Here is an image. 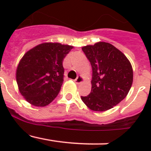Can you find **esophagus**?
<instances>
[{"mask_svg":"<svg viewBox=\"0 0 151 151\" xmlns=\"http://www.w3.org/2000/svg\"><path fill=\"white\" fill-rule=\"evenodd\" d=\"M84 78L82 76H78V77H77L76 79H75V82L77 84V85H79V84L82 83V82H84Z\"/></svg>","mask_w":151,"mask_h":151,"instance_id":"obj_1","label":"esophagus"}]
</instances>
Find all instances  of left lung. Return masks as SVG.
I'll use <instances>...</instances> for the list:
<instances>
[{"instance_id": "obj_1", "label": "left lung", "mask_w": 151, "mask_h": 151, "mask_svg": "<svg viewBox=\"0 0 151 151\" xmlns=\"http://www.w3.org/2000/svg\"><path fill=\"white\" fill-rule=\"evenodd\" d=\"M82 50L92 67L91 91L82 97L93 111L110 110L127 96L133 82V69L125 54L113 45L99 41Z\"/></svg>"}]
</instances>
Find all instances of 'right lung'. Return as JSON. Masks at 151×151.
Returning a JSON list of instances; mask_svg holds the SVG:
<instances>
[{
    "label": "right lung",
    "instance_id": "obj_1",
    "mask_svg": "<svg viewBox=\"0 0 151 151\" xmlns=\"http://www.w3.org/2000/svg\"><path fill=\"white\" fill-rule=\"evenodd\" d=\"M73 47L45 42L24 54L17 66L16 79L19 91L28 103L43 107L57 97L63 81V61Z\"/></svg>",
    "mask_w": 151,
    "mask_h": 151
}]
</instances>
